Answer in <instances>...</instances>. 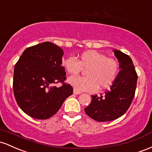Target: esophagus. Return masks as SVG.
<instances>
[{
	"mask_svg": "<svg viewBox=\"0 0 152 152\" xmlns=\"http://www.w3.org/2000/svg\"><path fill=\"white\" fill-rule=\"evenodd\" d=\"M73 93H74V94H75V95H79V94H81V92H79V91H77V90H75L74 89V91H73Z\"/></svg>",
	"mask_w": 152,
	"mask_h": 152,
	"instance_id": "34e87169",
	"label": "esophagus"
}]
</instances>
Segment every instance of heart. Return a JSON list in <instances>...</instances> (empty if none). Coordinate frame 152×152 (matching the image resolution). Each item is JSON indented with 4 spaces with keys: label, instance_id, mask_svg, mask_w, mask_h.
<instances>
[{
    "label": "heart",
    "instance_id": "heart-1",
    "mask_svg": "<svg viewBox=\"0 0 152 152\" xmlns=\"http://www.w3.org/2000/svg\"><path fill=\"white\" fill-rule=\"evenodd\" d=\"M62 64L69 74H78L82 69H86V77L71 76L67 80L68 83L77 91L95 92L98 88L106 89L114 83L119 70L118 62L115 59L94 50L82 53L79 60L72 57L65 58Z\"/></svg>",
    "mask_w": 152,
    "mask_h": 152
}]
</instances>
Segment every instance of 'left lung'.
Wrapping results in <instances>:
<instances>
[{"mask_svg":"<svg viewBox=\"0 0 152 152\" xmlns=\"http://www.w3.org/2000/svg\"><path fill=\"white\" fill-rule=\"evenodd\" d=\"M121 70L110 90L104 95H92L91 103L85 111L99 122L110 121L124 115L130 107L135 95L137 73L132 59L119 50H113Z\"/></svg>","mask_w":152,"mask_h":152,"instance_id":"1","label":"left lung"}]
</instances>
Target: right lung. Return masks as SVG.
Instances as JSON below:
<instances>
[{
  "instance_id": "1",
  "label": "right lung",
  "mask_w": 152,
  "mask_h": 152,
  "mask_svg": "<svg viewBox=\"0 0 152 152\" xmlns=\"http://www.w3.org/2000/svg\"><path fill=\"white\" fill-rule=\"evenodd\" d=\"M63 54L60 47L46 42L25 49L16 62L13 93L18 106L29 116L49 118L72 94V87L64 83ZM59 82L63 85L57 88L54 85Z\"/></svg>"
}]
</instances>
